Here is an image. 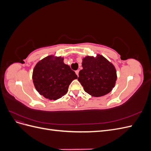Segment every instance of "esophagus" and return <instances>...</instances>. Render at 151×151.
I'll return each instance as SVG.
<instances>
[{"mask_svg":"<svg viewBox=\"0 0 151 151\" xmlns=\"http://www.w3.org/2000/svg\"><path fill=\"white\" fill-rule=\"evenodd\" d=\"M79 70H77L76 71V74H77V76H79Z\"/></svg>","mask_w":151,"mask_h":151,"instance_id":"obj_1","label":"esophagus"}]
</instances>
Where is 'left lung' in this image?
<instances>
[{
  "mask_svg": "<svg viewBox=\"0 0 151 151\" xmlns=\"http://www.w3.org/2000/svg\"><path fill=\"white\" fill-rule=\"evenodd\" d=\"M82 66L83 68L79 73L78 81L87 93L100 97L114 88L117 78L116 69L104 57L87 56L83 58Z\"/></svg>",
  "mask_w": 151,
  "mask_h": 151,
  "instance_id": "obj_1",
  "label": "left lung"
}]
</instances>
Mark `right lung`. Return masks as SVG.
<instances>
[{"label":"right lung","mask_w":151,"mask_h":151,"mask_svg":"<svg viewBox=\"0 0 151 151\" xmlns=\"http://www.w3.org/2000/svg\"><path fill=\"white\" fill-rule=\"evenodd\" d=\"M77 76L63 58L50 55L37 63L33 72V80L36 89L50 100H56L64 96L71 82Z\"/></svg>","instance_id":"1"}]
</instances>
